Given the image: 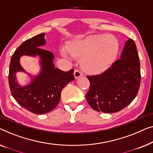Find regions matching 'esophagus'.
Wrapping results in <instances>:
<instances>
[{
    "label": "esophagus",
    "instance_id": "1",
    "mask_svg": "<svg viewBox=\"0 0 153 153\" xmlns=\"http://www.w3.org/2000/svg\"><path fill=\"white\" fill-rule=\"evenodd\" d=\"M74 75L75 78L77 79V78H78V77L82 76V73L78 70H75L74 73Z\"/></svg>",
    "mask_w": 153,
    "mask_h": 153
}]
</instances>
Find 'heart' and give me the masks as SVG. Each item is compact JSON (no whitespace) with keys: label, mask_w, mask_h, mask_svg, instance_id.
<instances>
[{"label":"heart","mask_w":153,"mask_h":153,"mask_svg":"<svg viewBox=\"0 0 153 153\" xmlns=\"http://www.w3.org/2000/svg\"><path fill=\"white\" fill-rule=\"evenodd\" d=\"M67 51L79 60L84 71L99 75L109 69L115 63L119 52L117 39L109 34H96L76 39L68 43Z\"/></svg>","instance_id":"1"}]
</instances>
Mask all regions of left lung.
Instances as JSON below:
<instances>
[{"mask_svg": "<svg viewBox=\"0 0 153 153\" xmlns=\"http://www.w3.org/2000/svg\"><path fill=\"white\" fill-rule=\"evenodd\" d=\"M87 77L90 87L86 99L94 110L114 113L128 106L138 94L141 82L140 62L134 41H127L120 59L107 71Z\"/></svg>", "mask_w": 153, "mask_h": 153, "instance_id": "obj_1", "label": "left lung"}]
</instances>
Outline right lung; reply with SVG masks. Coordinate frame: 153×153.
Returning <instances> with one entry per match:
<instances>
[{
    "label": "right lung",
    "instance_id": "right-lung-1",
    "mask_svg": "<svg viewBox=\"0 0 153 153\" xmlns=\"http://www.w3.org/2000/svg\"><path fill=\"white\" fill-rule=\"evenodd\" d=\"M45 33L25 41L12 55L9 68V85L12 95L23 108L36 114H44L58 105L61 92L68 82L74 79V69L67 72L55 67L54 55L40 47L46 44ZM23 55L40 58V74L32 77L31 83L21 86L16 81V72H25L20 64Z\"/></svg>",
    "mask_w": 153,
    "mask_h": 153
}]
</instances>
